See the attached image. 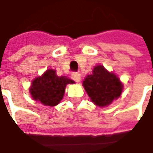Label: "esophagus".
Wrapping results in <instances>:
<instances>
[{
	"instance_id": "obj_1",
	"label": "esophagus",
	"mask_w": 153,
	"mask_h": 153,
	"mask_svg": "<svg viewBox=\"0 0 153 153\" xmlns=\"http://www.w3.org/2000/svg\"><path fill=\"white\" fill-rule=\"evenodd\" d=\"M72 78H73V79H74L76 82H79L81 80V74H79V73H73Z\"/></svg>"
}]
</instances>
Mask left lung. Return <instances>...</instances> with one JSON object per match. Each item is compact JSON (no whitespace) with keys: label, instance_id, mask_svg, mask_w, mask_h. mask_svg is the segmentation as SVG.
Wrapping results in <instances>:
<instances>
[{"label":"left lung","instance_id":"obj_1","mask_svg":"<svg viewBox=\"0 0 153 153\" xmlns=\"http://www.w3.org/2000/svg\"><path fill=\"white\" fill-rule=\"evenodd\" d=\"M83 86L91 101L100 108L109 106L121 96L124 89L119 77L107 70L103 65L94 67L92 74L85 78Z\"/></svg>","mask_w":153,"mask_h":153}]
</instances>
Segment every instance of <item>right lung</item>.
Segmentation results:
<instances>
[{
    "label": "right lung",
    "instance_id": "1",
    "mask_svg": "<svg viewBox=\"0 0 153 153\" xmlns=\"http://www.w3.org/2000/svg\"><path fill=\"white\" fill-rule=\"evenodd\" d=\"M68 84H74V81L67 76H57L54 69H47L32 80L29 93L34 101L47 107H55L63 98Z\"/></svg>",
    "mask_w": 153,
    "mask_h": 153
}]
</instances>
